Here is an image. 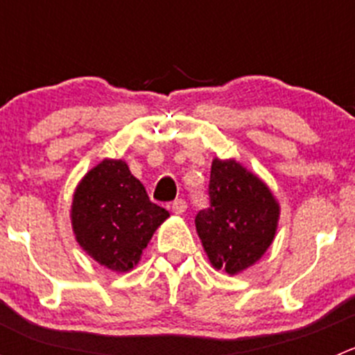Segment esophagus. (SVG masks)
I'll use <instances>...</instances> for the list:
<instances>
[{
	"mask_svg": "<svg viewBox=\"0 0 355 355\" xmlns=\"http://www.w3.org/2000/svg\"><path fill=\"white\" fill-rule=\"evenodd\" d=\"M185 209H187V202H185L184 199H177L171 202V211H173L175 214H184Z\"/></svg>",
	"mask_w": 355,
	"mask_h": 355,
	"instance_id": "esophagus-1",
	"label": "esophagus"
}]
</instances>
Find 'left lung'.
Masks as SVG:
<instances>
[{
  "label": "left lung",
  "mask_w": 355,
  "mask_h": 355,
  "mask_svg": "<svg viewBox=\"0 0 355 355\" xmlns=\"http://www.w3.org/2000/svg\"><path fill=\"white\" fill-rule=\"evenodd\" d=\"M280 206L270 187L235 159L211 164L209 207L196 230L216 270L237 275L263 257L277 234Z\"/></svg>",
  "instance_id": "obj_1"
}]
</instances>
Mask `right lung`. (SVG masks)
<instances>
[{"mask_svg": "<svg viewBox=\"0 0 355 355\" xmlns=\"http://www.w3.org/2000/svg\"><path fill=\"white\" fill-rule=\"evenodd\" d=\"M170 216L149 200L121 159H103L73 192L71 228L78 245L101 266L125 273L139 263L153 234Z\"/></svg>", "mask_w": 355, "mask_h": 355, "instance_id": "obj_1", "label": "right lung"}]
</instances>
